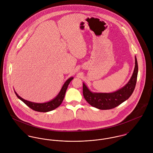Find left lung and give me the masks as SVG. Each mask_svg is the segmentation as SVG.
I'll return each mask as SVG.
<instances>
[{
  "label": "left lung",
  "mask_w": 153,
  "mask_h": 153,
  "mask_svg": "<svg viewBox=\"0 0 153 153\" xmlns=\"http://www.w3.org/2000/svg\"><path fill=\"white\" fill-rule=\"evenodd\" d=\"M138 70L137 60L135 56V67L130 79L125 86L113 92H92L83 83V95L85 100L98 109H110L118 106L132 95L137 82Z\"/></svg>",
  "instance_id": "1"
}]
</instances>
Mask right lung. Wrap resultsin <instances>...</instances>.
Segmentation results:
<instances>
[{"label":"right lung","instance_id":"add662e5","mask_svg":"<svg viewBox=\"0 0 153 153\" xmlns=\"http://www.w3.org/2000/svg\"><path fill=\"white\" fill-rule=\"evenodd\" d=\"M73 79H74V77H70L69 79H68L64 83V84L63 85L60 92L57 95V96L55 97L53 100L44 103H36V102L27 101L22 98V97H21L19 95H18V94L16 92V91H15V93L19 100H21L27 106H28L31 109L38 112H46L58 108L62 104L65 95V92L70 82Z\"/></svg>","mask_w":153,"mask_h":153}]
</instances>
